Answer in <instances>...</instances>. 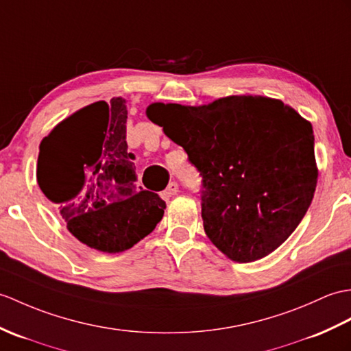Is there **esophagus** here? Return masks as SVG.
Returning <instances> with one entry per match:
<instances>
[{"instance_id": "1", "label": "esophagus", "mask_w": 351, "mask_h": 351, "mask_svg": "<svg viewBox=\"0 0 351 351\" xmlns=\"http://www.w3.org/2000/svg\"><path fill=\"white\" fill-rule=\"evenodd\" d=\"M178 191H179V185L176 182H170L165 191V195L166 197H173V195L178 194Z\"/></svg>"}]
</instances>
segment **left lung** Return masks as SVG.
I'll return each instance as SVG.
<instances>
[{"label": "left lung", "instance_id": "obj_1", "mask_svg": "<svg viewBox=\"0 0 351 351\" xmlns=\"http://www.w3.org/2000/svg\"><path fill=\"white\" fill-rule=\"evenodd\" d=\"M146 117L200 172L203 227L226 257L263 258L302 221L319 169L311 122L289 104L230 95L203 106L152 103Z\"/></svg>", "mask_w": 351, "mask_h": 351}]
</instances>
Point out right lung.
Here are the masks:
<instances>
[{
    "label": "right lung",
    "mask_w": 351,
    "mask_h": 351,
    "mask_svg": "<svg viewBox=\"0 0 351 351\" xmlns=\"http://www.w3.org/2000/svg\"><path fill=\"white\" fill-rule=\"evenodd\" d=\"M125 99L95 101L62 119L42 143L37 182L89 248L122 252L148 236L166 202L136 186L134 156L127 151Z\"/></svg>",
    "instance_id": "right-lung-1"
}]
</instances>
